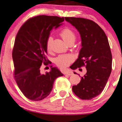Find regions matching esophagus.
<instances>
[{"mask_svg":"<svg viewBox=\"0 0 122 122\" xmlns=\"http://www.w3.org/2000/svg\"><path fill=\"white\" fill-rule=\"evenodd\" d=\"M66 74L68 75V76H71V75L73 74V71H68L66 73Z\"/></svg>","mask_w":122,"mask_h":122,"instance_id":"1","label":"esophagus"}]
</instances>
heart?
I'll return each instance as SVG.
<instances>
[{
  "instance_id": "b5f03b06",
  "label": "heart",
  "mask_w": 122,
  "mask_h": 122,
  "mask_svg": "<svg viewBox=\"0 0 122 122\" xmlns=\"http://www.w3.org/2000/svg\"><path fill=\"white\" fill-rule=\"evenodd\" d=\"M60 36L66 44L74 43L76 40V35L72 30L68 28L63 29L60 33ZM53 42V37L50 36L48 38L46 42V48L48 51H51V44ZM73 61V56L69 54L61 55L56 58L55 63L56 66L61 68H64L69 66Z\"/></svg>"
}]
</instances>
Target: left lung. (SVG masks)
<instances>
[{
  "label": "left lung",
  "instance_id": "left-lung-1",
  "mask_svg": "<svg viewBox=\"0 0 122 122\" xmlns=\"http://www.w3.org/2000/svg\"><path fill=\"white\" fill-rule=\"evenodd\" d=\"M65 19L78 30L81 40L78 58L71 68L85 66L86 69L79 84L73 86V92L81 99L91 100L102 92L112 71V56L107 36L91 20L75 17Z\"/></svg>",
  "mask_w": 122,
  "mask_h": 122
}]
</instances>
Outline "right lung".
<instances>
[{
	"label": "right lung",
	"instance_id": "obj_1",
	"mask_svg": "<svg viewBox=\"0 0 122 122\" xmlns=\"http://www.w3.org/2000/svg\"><path fill=\"white\" fill-rule=\"evenodd\" d=\"M64 17L38 15L31 18L21 26L16 34L13 49L14 78L21 92L28 99L41 101L53 88L54 81L63 76L61 71L51 66V71L41 73L43 64L47 66L46 42L51 31L64 21Z\"/></svg>",
	"mask_w": 122,
	"mask_h": 122
}]
</instances>
